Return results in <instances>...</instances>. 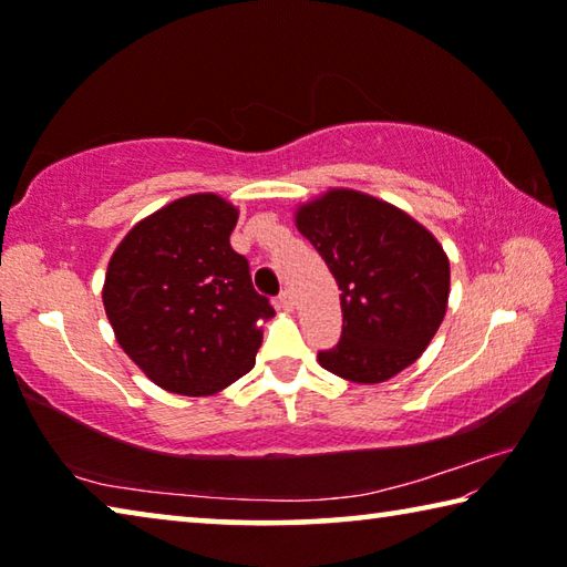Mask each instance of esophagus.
<instances>
[{
  "instance_id": "esophagus-1",
  "label": "esophagus",
  "mask_w": 567,
  "mask_h": 567,
  "mask_svg": "<svg viewBox=\"0 0 567 567\" xmlns=\"http://www.w3.org/2000/svg\"><path fill=\"white\" fill-rule=\"evenodd\" d=\"M280 307H282V310H295V295L290 290H282Z\"/></svg>"
}]
</instances>
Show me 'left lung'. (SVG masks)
Wrapping results in <instances>:
<instances>
[{
    "label": "left lung",
    "mask_w": 567,
    "mask_h": 567,
    "mask_svg": "<svg viewBox=\"0 0 567 567\" xmlns=\"http://www.w3.org/2000/svg\"><path fill=\"white\" fill-rule=\"evenodd\" d=\"M340 287L342 338L318 354L324 370L378 385L410 368L443 322L450 260L443 245L400 207L332 187L295 209Z\"/></svg>",
    "instance_id": "8db88e82"
}]
</instances>
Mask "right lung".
Instances as JSON below:
<instances>
[{
  "label": "right lung",
  "instance_id": "obj_1",
  "mask_svg": "<svg viewBox=\"0 0 567 567\" xmlns=\"http://www.w3.org/2000/svg\"><path fill=\"white\" fill-rule=\"evenodd\" d=\"M239 209L213 192L140 219L114 249L102 302L120 348L177 395H215L255 368L275 310L229 245Z\"/></svg>",
  "mask_w": 567,
  "mask_h": 567
}]
</instances>
